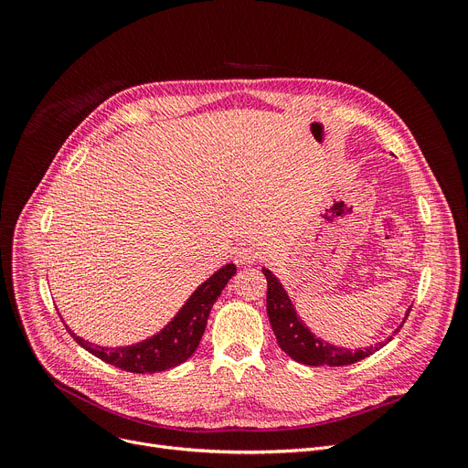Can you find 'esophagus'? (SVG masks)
Instances as JSON below:
<instances>
[{
  "mask_svg": "<svg viewBox=\"0 0 468 468\" xmlns=\"http://www.w3.org/2000/svg\"><path fill=\"white\" fill-rule=\"evenodd\" d=\"M261 256H263V250L258 247V244H242L237 252V260L242 265H252L260 261Z\"/></svg>",
  "mask_w": 468,
  "mask_h": 468,
  "instance_id": "1",
  "label": "esophagus"
}]
</instances>
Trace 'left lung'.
<instances>
[{
    "label": "left lung",
    "instance_id": "obj_1",
    "mask_svg": "<svg viewBox=\"0 0 468 468\" xmlns=\"http://www.w3.org/2000/svg\"><path fill=\"white\" fill-rule=\"evenodd\" d=\"M261 273L267 279V316L269 323H271V328L275 332L279 347L296 362L305 364V366H347L355 364L366 356L374 355L381 347H385L387 343L392 339L388 335L385 341L378 343V346H370L366 349H347V347H337L332 346V343L321 339L314 335L309 326L302 321L296 307H293L288 292L284 290L282 282L279 277L271 271V269L261 267ZM410 309L404 314V321L400 326L392 332L397 334L402 324L406 323V318L410 314Z\"/></svg>",
    "mask_w": 468,
    "mask_h": 468
}]
</instances>
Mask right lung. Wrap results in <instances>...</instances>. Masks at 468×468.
Here are the masks:
<instances>
[{"mask_svg": "<svg viewBox=\"0 0 468 468\" xmlns=\"http://www.w3.org/2000/svg\"><path fill=\"white\" fill-rule=\"evenodd\" d=\"M235 273V263H226L224 267H219L203 284L195 288V292L186 300L180 311L165 324L163 330L138 343H133V346H94V343L80 337L66 323L64 326L68 334L78 341V346H81L96 358L121 367V370L133 374L165 372L168 367L186 362L197 351V347H199L210 309Z\"/></svg>", "mask_w": 468, "mask_h": 468, "instance_id": "1", "label": "right lung"}]
</instances>
